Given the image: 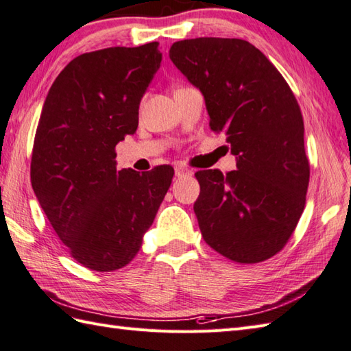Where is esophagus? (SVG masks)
<instances>
[{"label":"esophagus","mask_w":351,"mask_h":351,"mask_svg":"<svg viewBox=\"0 0 351 351\" xmlns=\"http://www.w3.org/2000/svg\"><path fill=\"white\" fill-rule=\"evenodd\" d=\"M193 171L184 166H175V175L176 176H190Z\"/></svg>","instance_id":"obj_1"}]
</instances>
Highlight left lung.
Segmentation results:
<instances>
[{"mask_svg": "<svg viewBox=\"0 0 351 351\" xmlns=\"http://www.w3.org/2000/svg\"><path fill=\"white\" fill-rule=\"evenodd\" d=\"M170 60L204 95L210 126L223 132L237 170H200L195 213L208 245L255 264L287 244L306 202L309 161L299 104L252 43L199 37L175 42Z\"/></svg>", "mask_w": 351, "mask_h": 351, "instance_id": "left-lung-1", "label": "left lung"}]
</instances>
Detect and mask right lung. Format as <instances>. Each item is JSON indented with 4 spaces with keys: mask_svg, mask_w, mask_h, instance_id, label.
<instances>
[{
    "mask_svg": "<svg viewBox=\"0 0 351 351\" xmlns=\"http://www.w3.org/2000/svg\"><path fill=\"white\" fill-rule=\"evenodd\" d=\"M158 42L81 54L58 73L37 125L32 185L80 264H130L171 184V166L116 169L114 147L138 126V106L160 69Z\"/></svg>",
    "mask_w": 351,
    "mask_h": 351,
    "instance_id": "1",
    "label": "right lung"
}]
</instances>
